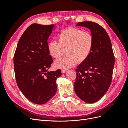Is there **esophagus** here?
Segmentation results:
<instances>
[{"mask_svg": "<svg viewBox=\"0 0 128 128\" xmlns=\"http://www.w3.org/2000/svg\"><path fill=\"white\" fill-rule=\"evenodd\" d=\"M61 72H62V73H65L67 72V70L66 69H62Z\"/></svg>", "mask_w": 128, "mask_h": 128, "instance_id": "obj_1", "label": "esophagus"}]
</instances>
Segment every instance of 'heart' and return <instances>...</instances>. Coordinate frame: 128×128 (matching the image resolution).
<instances>
[{"mask_svg":"<svg viewBox=\"0 0 128 128\" xmlns=\"http://www.w3.org/2000/svg\"><path fill=\"white\" fill-rule=\"evenodd\" d=\"M94 44V38L91 32L70 27L59 33L58 42L52 40L48 42V50L51 56L56 59L66 52V56L54 62L56 67L65 69L73 67L77 62L82 63L86 61L91 54Z\"/></svg>","mask_w":128,"mask_h":128,"instance_id":"heart-1","label":"heart"}]
</instances>
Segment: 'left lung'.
<instances>
[{
    "label": "left lung",
    "mask_w": 128,
    "mask_h": 128,
    "mask_svg": "<svg viewBox=\"0 0 128 128\" xmlns=\"http://www.w3.org/2000/svg\"><path fill=\"white\" fill-rule=\"evenodd\" d=\"M76 26L91 30L94 44L90 56L76 69L74 86L81 100L86 103H94L102 97L110 86L114 55L110 37L103 27L91 21L78 22Z\"/></svg>",
    "instance_id": "8db88e82"
}]
</instances>
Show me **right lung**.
I'll return each mask as SVG.
<instances>
[{"label":"right lung","mask_w":128,"mask_h":128,"mask_svg":"<svg viewBox=\"0 0 128 128\" xmlns=\"http://www.w3.org/2000/svg\"><path fill=\"white\" fill-rule=\"evenodd\" d=\"M54 24H31L22 34L14 56V69L18 86L26 97L36 104L48 102L57 90L60 69L48 72L53 59L48 40Z\"/></svg>","instance_id":"obj_1"}]
</instances>
